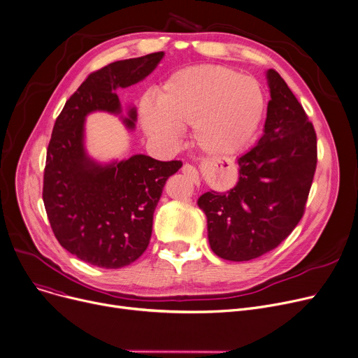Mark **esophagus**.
<instances>
[{
	"mask_svg": "<svg viewBox=\"0 0 358 358\" xmlns=\"http://www.w3.org/2000/svg\"><path fill=\"white\" fill-rule=\"evenodd\" d=\"M182 173H183L185 176H187L189 179H191V182H192V183H195L196 186H199V183H201V178H199V173H198V171H196V167H195V166L189 164V163L183 164V167H182Z\"/></svg>",
	"mask_w": 358,
	"mask_h": 358,
	"instance_id": "esophagus-1",
	"label": "esophagus"
}]
</instances>
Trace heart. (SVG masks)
<instances>
[{
  "instance_id": "heart-1",
  "label": "heart",
  "mask_w": 358,
  "mask_h": 358,
  "mask_svg": "<svg viewBox=\"0 0 358 358\" xmlns=\"http://www.w3.org/2000/svg\"><path fill=\"white\" fill-rule=\"evenodd\" d=\"M141 107L147 136L175 147L180 130L191 127L199 149L209 156L240 152L256 134L264 114L260 83L233 69L199 65L175 72L155 98Z\"/></svg>"
}]
</instances>
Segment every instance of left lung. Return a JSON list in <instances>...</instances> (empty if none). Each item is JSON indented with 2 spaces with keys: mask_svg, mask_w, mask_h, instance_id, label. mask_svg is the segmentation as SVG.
Wrapping results in <instances>:
<instances>
[{
  "mask_svg": "<svg viewBox=\"0 0 358 358\" xmlns=\"http://www.w3.org/2000/svg\"><path fill=\"white\" fill-rule=\"evenodd\" d=\"M266 79L263 136L237 159L236 186L205 192L196 202L206 215L209 245L229 262L260 257L292 233L317 167V134L302 105L276 71L268 69Z\"/></svg>",
  "mask_w": 358,
  "mask_h": 358,
  "instance_id": "8db88e82",
  "label": "left lung"
}]
</instances>
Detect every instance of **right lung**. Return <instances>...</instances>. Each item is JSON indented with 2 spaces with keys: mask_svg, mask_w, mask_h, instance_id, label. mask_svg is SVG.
<instances>
[{
  "mask_svg": "<svg viewBox=\"0 0 358 358\" xmlns=\"http://www.w3.org/2000/svg\"><path fill=\"white\" fill-rule=\"evenodd\" d=\"M163 57L157 52L118 60L91 73L55 122L43 183L48 218L60 245L96 267L120 268L144 253L163 186L182 163L145 155L98 162L87 152L85 121L108 113L134 130L137 110L129 105L122 115L117 90L145 79Z\"/></svg>",
  "mask_w": 358,
  "mask_h": 358,
  "instance_id": "obj_1",
  "label": "right lung"
}]
</instances>
